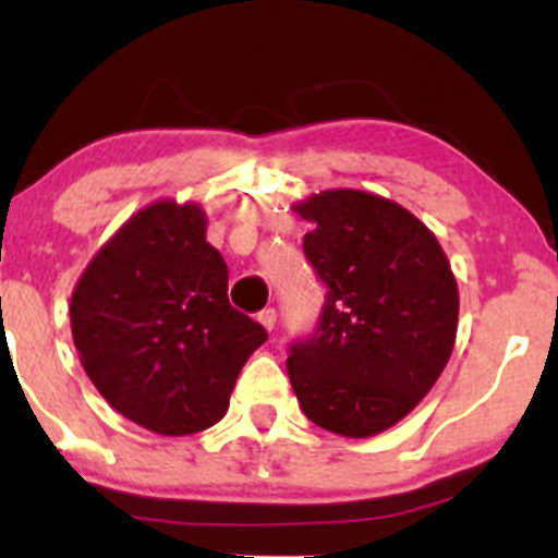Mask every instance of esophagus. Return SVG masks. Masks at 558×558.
<instances>
[{"instance_id":"esophagus-1","label":"esophagus","mask_w":558,"mask_h":558,"mask_svg":"<svg viewBox=\"0 0 558 558\" xmlns=\"http://www.w3.org/2000/svg\"><path fill=\"white\" fill-rule=\"evenodd\" d=\"M257 319L262 323V328H265L267 332H272L275 323H278V315H275V310H262Z\"/></svg>"}]
</instances>
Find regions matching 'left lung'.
I'll list each match as a JSON object with an SVG mask.
<instances>
[{
    "mask_svg": "<svg viewBox=\"0 0 558 558\" xmlns=\"http://www.w3.org/2000/svg\"><path fill=\"white\" fill-rule=\"evenodd\" d=\"M306 259L330 288L319 328L291 345L301 412L343 438H373L430 393L451 360L459 288L425 222L386 196L328 189L293 204Z\"/></svg>",
    "mask_w": 558,
    "mask_h": 558,
    "instance_id": "left-lung-1",
    "label": "left lung"
}]
</instances>
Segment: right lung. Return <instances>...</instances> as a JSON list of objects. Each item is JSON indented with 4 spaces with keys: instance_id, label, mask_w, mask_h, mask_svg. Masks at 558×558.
<instances>
[{
    "instance_id": "add662e5",
    "label": "right lung",
    "mask_w": 558,
    "mask_h": 558,
    "mask_svg": "<svg viewBox=\"0 0 558 558\" xmlns=\"http://www.w3.org/2000/svg\"><path fill=\"white\" fill-rule=\"evenodd\" d=\"M78 360L114 412L157 435L226 417L267 332L228 301L202 204L157 198L101 243L70 296Z\"/></svg>"
}]
</instances>
